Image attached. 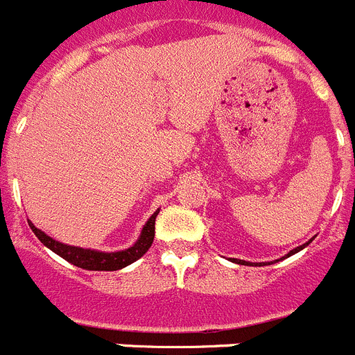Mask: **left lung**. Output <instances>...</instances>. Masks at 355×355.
Wrapping results in <instances>:
<instances>
[{
  "label": "left lung",
  "mask_w": 355,
  "mask_h": 355,
  "mask_svg": "<svg viewBox=\"0 0 355 355\" xmlns=\"http://www.w3.org/2000/svg\"><path fill=\"white\" fill-rule=\"evenodd\" d=\"M307 243H309V241H307ZM307 243H306V245H307ZM300 249H304V245H300V247H297V249H293L290 254H288V256H291V254H295V252H299ZM236 263H240V265H241V263H245V261H236Z\"/></svg>",
  "instance_id": "left-lung-1"
}]
</instances>
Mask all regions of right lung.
Here are the masks:
<instances>
[{"label":"right lung","mask_w":355,"mask_h":355,"mask_svg":"<svg viewBox=\"0 0 355 355\" xmlns=\"http://www.w3.org/2000/svg\"><path fill=\"white\" fill-rule=\"evenodd\" d=\"M158 211L150 216L149 220H147V224L144 225L139 241H137L133 247H130V249L126 250H121V252H97V250L65 245V243H60V241L49 238L48 234H44L42 231L37 229L31 222L30 227L31 231L35 233V236L42 241L44 245L49 247L53 252L62 256L65 261L72 263V265L85 268V270H119V268H124V266L131 265L133 261L142 258L144 254L149 250V247L153 245V240H155V220Z\"/></svg>","instance_id":"right-lung-1"}]
</instances>
